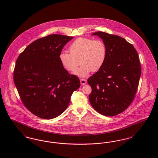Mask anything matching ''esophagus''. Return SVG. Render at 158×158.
I'll use <instances>...</instances> for the list:
<instances>
[{
	"instance_id": "1",
	"label": "esophagus",
	"mask_w": 158,
	"mask_h": 158,
	"mask_svg": "<svg viewBox=\"0 0 158 158\" xmlns=\"http://www.w3.org/2000/svg\"><path fill=\"white\" fill-rule=\"evenodd\" d=\"M80 82H81V83L82 85H85V84L86 83V82H87L86 80L85 79H80Z\"/></svg>"
}]
</instances>
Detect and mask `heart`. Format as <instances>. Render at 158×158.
Here are the masks:
<instances>
[{
  "label": "heart",
  "mask_w": 158,
  "mask_h": 158,
  "mask_svg": "<svg viewBox=\"0 0 158 158\" xmlns=\"http://www.w3.org/2000/svg\"><path fill=\"white\" fill-rule=\"evenodd\" d=\"M70 54L62 52L59 60L63 68L69 72L75 71L79 64L82 66L76 70L75 74L85 77L90 72H96L102 67L106 57V48L104 43L100 40L79 37L70 45Z\"/></svg>",
  "instance_id": "heart-1"
}]
</instances>
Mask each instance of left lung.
Segmentation results:
<instances>
[{"label": "left lung", "mask_w": 158, "mask_h": 158, "mask_svg": "<svg viewBox=\"0 0 158 158\" xmlns=\"http://www.w3.org/2000/svg\"><path fill=\"white\" fill-rule=\"evenodd\" d=\"M106 48L105 62L88 79L89 100L98 113L113 117L123 112L135 97L141 75L139 57L133 45L120 36L98 31Z\"/></svg>", "instance_id": "8db88e82"}]
</instances>
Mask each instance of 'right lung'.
<instances>
[{
  "mask_svg": "<svg viewBox=\"0 0 158 158\" xmlns=\"http://www.w3.org/2000/svg\"><path fill=\"white\" fill-rule=\"evenodd\" d=\"M73 37L49 35L34 41L18 56L14 81L24 106L35 115L53 119L63 113L81 85L61 65L59 55Z\"/></svg>",
  "mask_w": 158,
  "mask_h": 158,
  "instance_id": "add662e5",
  "label": "right lung"
}]
</instances>
